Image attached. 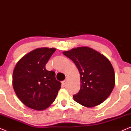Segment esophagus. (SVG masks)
I'll return each mask as SVG.
<instances>
[{
  "label": "esophagus",
  "mask_w": 131,
  "mask_h": 131,
  "mask_svg": "<svg viewBox=\"0 0 131 131\" xmlns=\"http://www.w3.org/2000/svg\"><path fill=\"white\" fill-rule=\"evenodd\" d=\"M67 83V79H66V80H64V81L62 82V85H64H64H66V83Z\"/></svg>",
  "instance_id": "1"
}]
</instances>
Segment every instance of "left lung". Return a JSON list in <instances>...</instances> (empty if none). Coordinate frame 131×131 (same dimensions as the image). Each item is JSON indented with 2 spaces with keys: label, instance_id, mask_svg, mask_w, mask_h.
Instances as JSON below:
<instances>
[{
  "label": "left lung",
  "instance_id": "1",
  "mask_svg": "<svg viewBox=\"0 0 131 131\" xmlns=\"http://www.w3.org/2000/svg\"><path fill=\"white\" fill-rule=\"evenodd\" d=\"M62 53L74 62L80 73V89L73 95L74 101L86 107L96 106L104 101L115 85V74L110 61L86 46Z\"/></svg>",
  "mask_w": 131,
  "mask_h": 131
}]
</instances>
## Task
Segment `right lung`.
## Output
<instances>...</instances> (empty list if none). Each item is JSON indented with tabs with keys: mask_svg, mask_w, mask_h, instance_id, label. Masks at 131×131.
<instances>
[{
	"mask_svg": "<svg viewBox=\"0 0 131 131\" xmlns=\"http://www.w3.org/2000/svg\"><path fill=\"white\" fill-rule=\"evenodd\" d=\"M55 48H37L18 61L14 68L12 85L15 94L27 107L36 110L48 108L55 101L61 83L53 71L45 65Z\"/></svg>",
	"mask_w": 131,
	"mask_h": 131,
	"instance_id": "add662e5",
	"label": "right lung"
}]
</instances>
